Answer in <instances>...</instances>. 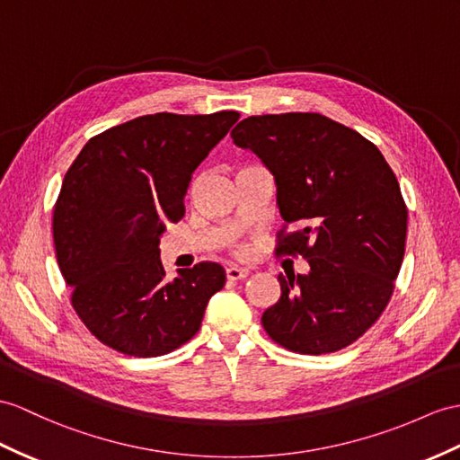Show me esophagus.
Wrapping results in <instances>:
<instances>
[{
  "label": "esophagus",
  "mask_w": 460,
  "mask_h": 460,
  "mask_svg": "<svg viewBox=\"0 0 460 460\" xmlns=\"http://www.w3.org/2000/svg\"><path fill=\"white\" fill-rule=\"evenodd\" d=\"M250 275L248 269H242V267H236V265H230L226 269V277L230 279V281H242V279H245Z\"/></svg>",
  "instance_id": "esophagus-1"
}]
</instances>
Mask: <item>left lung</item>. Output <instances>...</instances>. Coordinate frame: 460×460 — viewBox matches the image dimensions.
<instances>
[{
	"label": "left lung",
	"mask_w": 460,
	"mask_h": 460,
	"mask_svg": "<svg viewBox=\"0 0 460 460\" xmlns=\"http://www.w3.org/2000/svg\"><path fill=\"white\" fill-rule=\"evenodd\" d=\"M232 138L275 175L285 220L275 253L310 265L279 275L267 335L302 355L343 349L383 314L404 260L408 208L394 172L371 140L318 113L248 117Z\"/></svg>",
	"instance_id": "left-lung-1"
}]
</instances>
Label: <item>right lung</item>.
<instances>
[{
  "instance_id": "1",
  "label": "right lung",
  "mask_w": 460,
  "mask_h": 460,
  "mask_svg": "<svg viewBox=\"0 0 460 460\" xmlns=\"http://www.w3.org/2000/svg\"><path fill=\"white\" fill-rule=\"evenodd\" d=\"M238 119L236 111L144 115L89 138L66 172L52 212L56 260L75 314L111 349H177L226 283L212 261L167 281L160 238L167 222L185 217L193 172Z\"/></svg>"
}]
</instances>
